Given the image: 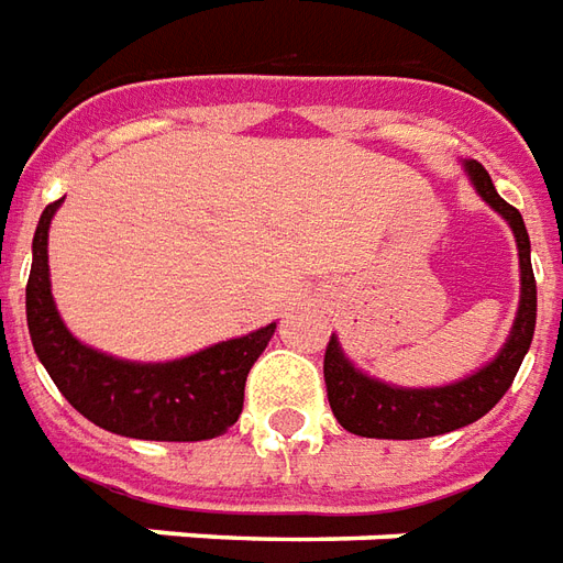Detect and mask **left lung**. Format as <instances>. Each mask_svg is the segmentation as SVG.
I'll return each mask as SVG.
<instances>
[{
	"instance_id": "left-lung-1",
	"label": "left lung",
	"mask_w": 563,
	"mask_h": 563,
	"mask_svg": "<svg viewBox=\"0 0 563 563\" xmlns=\"http://www.w3.org/2000/svg\"><path fill=\"white\" fill-rule=\"evenodd\" d=\"M471 174L476 192L509 222L519 244V268H521V301L519 317L512 322L509 341L497 353L492 365L476 371L473 377L443 386V389H395L386 383L358 374L346 358L341 346L331 338L325 346V389L334 419L358 437H377V440H419V437H437L464 428V424L483 419L495 407L512 379L519 374L521 358L528 353L537 325V280L531 268V241L521 213L504 198L497 196L492 177L476 159L464 162Z\"/></svg>"
}]
</instances>
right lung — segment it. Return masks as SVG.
Segmentation results:
<instances>
[{
	"label": "right lung",
	"mask_w": 563,
	"mask_h": 563,
	"mask_svg": "<svg viewBox=\"0 0 563 563\" xmlns=\"http://www.w3.org/2000/svg\"><path fill=\"white\" fill-rule=\"evenodd\" d=\"M59 201L47 205L38 220L26 283L32 346L56 389L80 416L111 434L174 443L225 434L244 410L246 374L277 325H265L246 338L222 341L165 365L120 362L84 346L68 334L56 313L47 277V229Z\"/></svg>",
	"instance_id": "right-lung-1"
}]
</instances>
